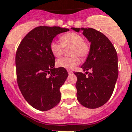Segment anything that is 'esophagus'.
<instances>
[{
  "instance_id": "34e87169",
  "label": "esophagus",
  "mask_w": 132,
  "mask_h": 132,
  "mask_svg": "<svg viewBox=\"0 0 132 132\" xmlns=\"http://www.w3.org/2000/svg\"><path fill=\"white\" fill-rule=\"evenodd\" d=\"M68 74H72V71H71V70H68Z\"/></svg>"
}]
</instances>
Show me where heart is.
Instances as JSON below:
<instances>
[{
    "label": "heart",
    "instance_id": "1",
    "mask_svg": "<svg viewBox=\"0 0 132 132\" xmlns=\"http://www.w3.org/2000/svg\"><path fill=\"white\" fill-rule=\"evenodd\" d=\"M60 42L52 40L50 44V49L56 57H60L64 52V48H70V54L72 56L64 57L58 60L56 64L58 67L66 70H72L80 64L79 56L82 58L88 56L90 52V45L87 41L84 40L80 34L74 32L66 33L60 36Z\"/></svg>",
    "mask_w": 132,
    "mask_h": 132
}]
</instances>
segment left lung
<instances>
[{
  "mask_svg": "<svg viewBox=\"0 0 132 132\" xmlns=\"http://www.w3.org/2000/svg\"><path fill=\"white\" fill-rule=\"evenodd\" d=\"M71 28L78 32L82 30L91 43L90 54L81 66L86 73L74 72L77 77V99L84 107L97 108L106 104L114 92L118 76L116 50L100 31L92 28Z\"/></svg>",
  "mask_w": 132,
  "mask_h": 132,
  "instance_id": "left-lung-1",
  "label": "left lung"
}]
</instances>
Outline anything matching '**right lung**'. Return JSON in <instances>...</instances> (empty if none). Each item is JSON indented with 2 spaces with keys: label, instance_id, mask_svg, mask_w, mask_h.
Masks as SVG:
<instances>
[{
  "label": "right lung",
  "instance_id": "right-lung-1",
  "mask_svg": "<svg viewBox=\"0 0 132 132\" xmlns=\"http://www.w3.org/2000/svg\"><path fill=\"white\" fill-rule=\"evenodd\" d=\"M68 30L59 26H38L26 34L17 48L18 87L26 102L36 110H49L61 99L60 88L68 73L65 68H54L50 44L57 34Z\"/></svg>",
  "mask_w": 132,
  "mask_h": 132
}]
</instances>
